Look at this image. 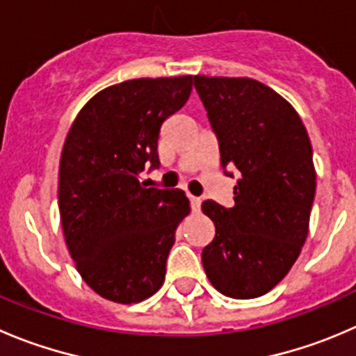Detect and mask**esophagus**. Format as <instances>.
Here are the masks:
<instances>
[{"label":"esophagus","instance_id":"34e87169","mask_svg":"<svg viewBox=\"0 0 356 356\" xmlns=\"http://www.w3.org/2000/svg\"><path fill=\"white\" fill-rule=\"evenodd\" d=\"M189 202H191V210L193 212H200V207H202V200L198 196H189Z\"/></svg>","mask_w":356,"mask_h":356}]
</instances>
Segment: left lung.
<instances>
[{
	"mask_svg": "<svg viewBox=\"0 0 356 356\" xmlns=\"http://www.w3.org/2000/svg\"><path fill=\"white\" fill-rule=\"evenodd\" d=\"M195 86L219 140L220 168L238 170L231 209L202 203L216 226L203 270L220 294L259 298L284 280L308 236L312 143L291 102L264 83L198 74Z\"/></svg>",
	"mask_w": 356,
	"mask_h": 356,
	"instance_id": "1",
	"label": "left lung"
}]
</instances>
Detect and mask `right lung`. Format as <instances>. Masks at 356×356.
I'll list each match as a JSON object with an SVG mask.
<instances>
[{"instance_id":"1","label":"right lung","mask_w":356,"mask_h":356,"mask_svg":"<svg viewBox=\"0 0 356 356\" xmlns=\"http://www.w3.org/2000/svg\"><path fill=\"white\" fill-rule=\"evenodd\" d=\"M191 88V74L111 85L83 106L65 137L58 167L65 245L85 284L108 301L140 302L165 282L189 200L179 189L144 188L139 175L160 165L161 125Z\"/></svg>"}]
</instances>
